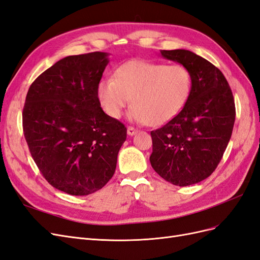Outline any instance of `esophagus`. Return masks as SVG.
I'll use <instances>...</instances> for the list:
<instances>
[{
  "mask_svg": "<svg viewBox=\"0 0 260 260\" xmlns=\"http://www.w3.org/2000/svg\"><path fill=\"white\" fill-rule=\"evenodd\" d=\"M137 129H135L133 127H128V129H127V133H128V136H130V137H132V136H135L136 133H137Z\"/></svg>",
  "mask_w": 260,
  "mask_h": 260,
  "instance_id": "34e87169",
  "label": "esophagus"
}]
</instances>
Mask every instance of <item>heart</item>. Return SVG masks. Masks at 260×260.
<instances>
[{
	"instance_id": "1",
	"label": "heart",
	"mask_w": 260,
	"mask_h": 260,
	"mask_svg": "<svg viewBox=\"0 0 260 260\" xmlns=\"http://www.w3.org/2000/svg\"><path fill=\"white\" fill-rule=\"evenodd\" d=\"M192 85V74L183 65L132 59L117 68L115 79L100 81L98 95L104 112L114 119L121 116L132 100V120L161 125L182 111Z\"/></svg>"
}]
</instances>
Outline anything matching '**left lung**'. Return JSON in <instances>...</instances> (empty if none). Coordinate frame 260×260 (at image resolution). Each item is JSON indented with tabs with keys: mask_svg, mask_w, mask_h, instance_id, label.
Instances as JSON below:
<instances>
[{
	"mask_svg": "<svg viewBox=\"0 0 260 260\" xmlns=\"http://www.w3.org/2000/svg\"><path fill=\"white\" fill-rule=\"evenodd\" d=\"M160 53L190 70L193 85L179 115L151 132L149 161L162 179L186 186L208 178L221 160L234 125V99L223 74L207 59L187 50Z\"/></svg>",
	"mask_w": 260,
	"mask_h": 260,
	"instance_id": "obj_1",
	"label": "left lung"
}]
</instances>
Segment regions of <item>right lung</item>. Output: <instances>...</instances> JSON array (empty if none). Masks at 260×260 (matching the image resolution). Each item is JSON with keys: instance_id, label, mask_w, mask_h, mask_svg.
I'll use <instances>...</instances> for the list:
<instances>
[{"instance_id": "obj_1", "label": "right lung", "mask_w": 260, "mask_h": 260, "mask_svg": "<svg viewBox=\"0 0 260 260\" xmlns=\"http://www.w3.org/2000/svg\"><path fill=\"white\" fill-rule=\"evenodd\" d=\"M108 54L58 60L30 85L22 129L42 176L59 191L89 195L114 176L127 128L103 112L98 86Z\"/></svg>"}]
</instances>
